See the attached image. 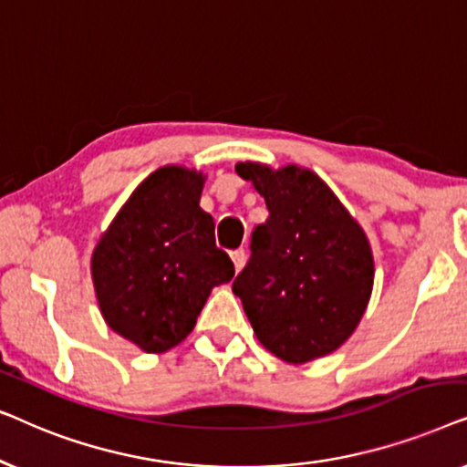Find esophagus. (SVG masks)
I'll return each instance as SVG.
<instances>
[{"instance_id": "1", "label": "esophagus", "mask_w": 467, "mask_h": 467, "mask_svg": "<svg viewBox=\"0 0 467 467\" xmlns=\"http://www.w3.org/2000/svg\"><path fill=\"white\" fill-rule=\"evenodd\" d=\"M232 261H234V265H235V272H240L242 267H244V264H246V251H244V248H238V251H234L232 253Z\"/></svg>"}]
</instances>
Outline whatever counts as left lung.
I'll list each match as a JSON object with an SVG mask.
<instances>
[{"mask_svg": "<svg viewBox=\"0 0 467 467\" xmlns=\"http://www.w3.org/2000/svg\"><path fill=\"white\" fill-rule=\"evenodd\" d=\"M270 210L234 280L254 336L286 363L334 353L359 325L374 285L372 248L315 171L238 163Z\"/></svg>", "mask_w": 467, "mask_h": 467, "instance_id": "1", "label": "left lung"}]
</instances>
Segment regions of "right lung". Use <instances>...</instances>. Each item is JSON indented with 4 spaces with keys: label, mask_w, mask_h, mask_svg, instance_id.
<instances>
[{
    "label": "right lung",
    "mask_w": 467,
    "mask_h": 467,
    "mask_svg": "<svg viewBox=\"0 0 467 467\" xmlns=\"http://www.w3.org/2000/svg\"><path fill=\"white\" fill-rule=\"evenodd\" d=\"M203 176L165 165L138 184L91 257L108 327L144 350L165 353L195 327L210 291L234 278L200 208Z\"/></svg>",
    "instance_id": "obj_1"
}]
</instances>
